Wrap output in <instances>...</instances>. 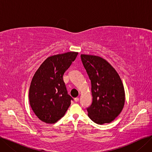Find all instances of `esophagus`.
Here are the masks:
<instances>
[{
    "label": "esophagus",
    "mask_w": 152,
    "mask_h": 152,
    "mask_svg": "<svg viewBox=\"0 0 152 152\" xmlns=\"http://www.w3.org/2000/svg\"><path fill=\"white\" fill-rule=\"evenodd\" d=\"M79 97H76V98L75 99V101L76 102H77L79 101Z\"/></svg>",
    "instance_id": "34e87169"
}]
</instances>
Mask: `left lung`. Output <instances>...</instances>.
<instances>
[{"label":"left lung","mask_w":152,"mask_h":152,"mask_svg":"<svg viewBox=\"0 0 152 152\" xmlns=\"http://www.w3.org/2000/svg\"><path fill=\"white\" fill-rule=\"evenodd\" d=\"M81 58L91 81L92 102L87 108L88 116L98 124L111 123L120 114L124 105L121 79L105 59L84 54Z\"/></svg>","instance_id":"8db88e82"}]
</instances>
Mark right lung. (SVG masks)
Returning <instances> with one entry per match:
<instances>
[{
	"instance_id": "1",
	"label": "right lung",
	"mask_w": 152,
	"mask_h": 152,
	"mask_svg": "<svg viewBox=\"0 0 152 152\" xmlns=\"http://www.w3.org/2000/svg\"><path fill=\"white\" fill-rule=\"evenodd\" d=\"M75 52L48 57L31 81L29 99L31 107L42 121L53 124L65 115L71 101L63 76L76 59Z\"/></svg>"
}]
</instances>
